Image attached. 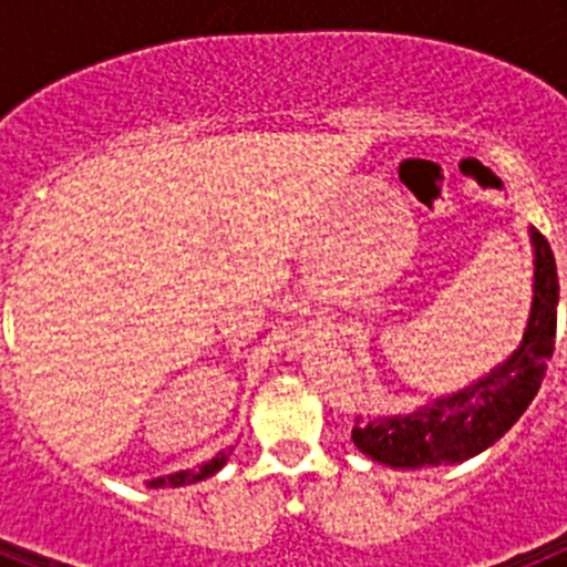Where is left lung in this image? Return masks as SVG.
Segmentation results:
<instances>
[{
  "label": "left lung",
  "mask_w": 567,
  "mask_h": 567,
  "mask_svg": "<svg viewBox=\"0 0 567 567\" xmlns=\"http://www.w3.org/2000/svg\"><path fill=\"white\" fill-rule=\"evenodd\" d=\"M534 244V300L523 343L505 363L477 383L449 398L420 405L412 414L378 417L354 425L352 440L365 457L392 468H432L465 463L497 443L537 398L557 338L559 278L557 260L539 229L530 227Z\"/></svg>",
  "instance_id": "left-lung-1"
}]
</instances>
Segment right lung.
<instances>
[{
	"label": "right lung",
	"mask_w": 567,
	"mask_h": 567,
	"mask_svg": "<svg viewBox=\"0 0 567 567\" xmlns=\"http://www.w3.org/2000/svg\"><path fill=\"white\" fill-rule=\"evenodd\" d=\"M229 454H233V449H227V452L215 454L209 463H204L198 471H175V474H167V477H155L150 480V488H178V485H189V483H198V480H207L213 477L215 471H221L224 465H227Z\"/></svg>",
	"instance_id": "right-lung-1"
}]
</instances>
